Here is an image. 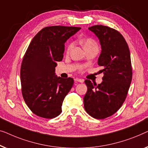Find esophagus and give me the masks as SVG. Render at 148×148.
I'll return each instance as SVG.
<instances>
[{
	"instance_id": "1",
	"label": "esophagus",
	"mask_w": 148,
	"mask_h": 148,
	"mask_svg": "<svg viewBox=\"0 0 148 148\" xmlns=\"http://www.w3.org/2000/svg\"><path fill=\"white\" fill-rule=\"evenodd\" d=\"M74 81L76 82H80V83H82L83 82H84V80L83 79H80V78H75L74 79Z\"/></svg>"
}]
</instances>
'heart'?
I'll return each instance as SVG.
<instances>
[{
    "mask_svg": "<svg viewBox=\"0 0 148 148\" xmlns=\"http://www.w3.org/2000/svg\"><path fill=\"white\" fill-rule=\"evenodd\" d=\"M81 43L84 47V49H86L87 47L92 46V45H97V43L95 42L94 39L90 38V37H86V38H84L81 40ZM72 45H73V43H69L68 45H67V48H66V51L67 52H69V51L71 50Z\"/></svg>",
    "mask_w": 148,
    "mask_h": 148,
    "instance_id": "b5f03b06",
    "label": "heart"
}]
</instances>
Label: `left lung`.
Returning a JSON list of instances; mask_svg holds the SVG:
<instances>
[{"label": "left lung", "mask_w": 148, "mask_h": 148, "mask_svg": "<svg viewBox=\"0 0 148 148\" xmlns=\"http://www.w3.org/2000/svg\"><path fill=\"white\" fill-rule=\"evenodd\" d=\"M99 39L101 53L98 65L103 67V82L97 85L84 81L87 92L84 97V109L93 118L103 119L120 109L132 80L130 51L125 39L113 28L97 25L88 28Z\"/></svg>", "instance_id": "obj_1"}]
</instances>
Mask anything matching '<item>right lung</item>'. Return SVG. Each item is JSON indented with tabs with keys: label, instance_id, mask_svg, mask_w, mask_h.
<instances>
[{
	"label": "right lung",
	"instance_id": "right-lung-1",
	"mask_svg": "<svg viewBox=\"0 0 148 148\" xmlns=\"http://www.w3.org/2000/svg\"><path fill=\"white\" fill-rule=\"evenodd\" d=\"M80 29L46 27L31 41L22 61L21 83L24 101L35 115L52 119L62 113V103L74 80L57 77L55 68L63 59L64 43Z\"/></svg>",
	"mask_w": 148,
	"mask_h": 148
}]
</instances>
